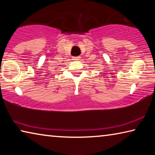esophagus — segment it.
I'll use <instances>...</instances> for the list:
<instances>
[{
    "instance_id": "34e87169",
    "label": "esophagus",
    "mask_w": 155,
    "mask_h": 155,
    "mask_svg": "<svg viewBox=\"0 0 155 155\" xmlns=\"http://www.w3.org/2000/svg\"><path fill=\"white\" fill-rule=\"evenodd\" d=\"M73 58L74 59V60H79L80 58H81V57L80 56H78V57H73Z\"/></svg>"
}]
</instances>
